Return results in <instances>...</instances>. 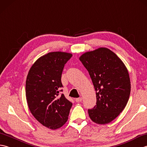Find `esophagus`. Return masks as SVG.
<instances>
[{
	"label": "esophagus",
	"instance_id": "1",
	"mask_svg": "<svg viewBox=\"0 0 147 147\" xmlns=\"http://www.w3.org/2000/svg\"><path fill=\"white\" fill-rule=\"evenodd\" d=\"M82 100H83V98H82V97H80V98H76V99H75V101L76 102H81L82 101Z\"/></svg>",
	"mask_w": 147,
	"mask_h": 147
}]
</instances>
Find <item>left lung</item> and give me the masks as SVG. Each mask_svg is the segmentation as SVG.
<instances>
[{"label": "left lung", "mask_w": 147, "mask_h": 147, "mask_svg": "<svg viewBox=\"0 0 147 147\" xmlns=\"http://www.w3.org/2000/svg\"><path fill=\"white\" fill-rule=\"evenodd\" d=\"M80 61L88 71L96 91V105L88 109L92 121L105 124L124 110L129 98L128 71L118 56L107 48L85 52Z\"/></svg>", "instance_id": "left-lung-1"}]
</instances>
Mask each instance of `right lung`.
Masks as SVG:
<instances>
[{
  "label": "right lung",
  "instance_id": "obj_1",
  "mask_svg": "<svg viewBox=\"0 0 147 147\" xmlns=\"http://www.w3.org/2000/svg\"><path fill=\"white\" fill-rule=\"evenodd\" d=\"M70 53L52 52L37 59L28 74L26 97L31 113L43 126L51 129L66 123L72 103L62 92L61 76Z\"/></svg>",
  "mask_w": 147,
  "mask_h": 147
}]
</instances>
